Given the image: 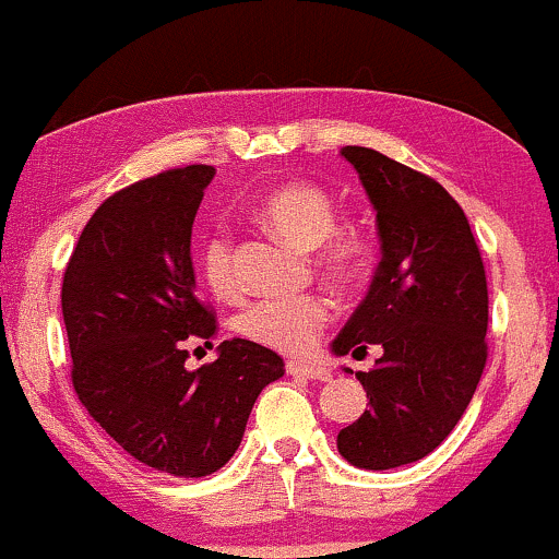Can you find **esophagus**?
Masks as SVG:
<instances>
[{"label":"esophagus","mask_w":559,"mask_h":559,"mask_svg":"<svg viewBox=\"0 0 559 559\" xmlns=\"http://www.w3.org/2000/svg\"><path fill=\"white\" fill-rule=\"evenodd\" d=\"M287 373L298 376V378H309V381H328L330 378V370L325 368V365L296 362V359H290V362H287Z\"/></svg>","instance_id":"34e87169"}]
</instances>
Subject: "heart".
Returning a JSON list of instances; mask_svg holds the SVG:
<instances>
[{
	"mask_svg": "<svg viewBox=\"0 0 559 559\" xmlns=\"http://www.w3.org/2000/svg\"><path fill=\"white\" fill-rule=\"evenodd\" d=\"M263 224L280 237L314 248L320 274L333 285H352L373 261V234L357 221L335 224V200L317 183L290 181L269 191L258 205ZM200 269L210 293L221 301L239 296L237 258L231 234L218 226L202 245ZM330 301L320 293L261 298L237 314V330L245 338L269 349L306 352L330 322Z\"/></svg>",
	"mask_w": 559,
	"mask_h": 559,
	"instance_id": "1",
	"label": "heart"
}]
</instances>
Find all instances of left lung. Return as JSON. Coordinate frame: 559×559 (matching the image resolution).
I'll return each instance as SVG.
<instances>
[{
    "instance_id": "1",
    "label": "left lung",
    "mask_w": 559,
    "mask_h": 559,
    "mask_svg": "<svg viewBox=\"0 0 559 559\" xmlns=\"http://www.w3.org/2000/svg\"><path fill=\"white\" fill-rule=\"evenodd\" d=\"M341 154L373 202L383 258L333 352L383 354L357 373L370 402L338 431V453L394 469L429 455L469 405L488 362V280L464 210L435 178L373 148Z\"/></svg>"
}]
</instances>
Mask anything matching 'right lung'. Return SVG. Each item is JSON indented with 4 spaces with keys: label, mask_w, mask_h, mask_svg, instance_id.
Listing matches in <instances>:
<instances>
[{
    "label": "right lung",
    "mask_w": 559,
    "mask_h": 559,
    "mask_svg": "<svg viewBox=\"0 0 559 559\" xmlns=\"http://www.w3.org/2000/svg\"><path fill=\"white\" fill-rule=\"evenodd\" d=\"M215 167H173L114 191L66 263L61 306L71 383L117 445L176 477L218 472L239 448L258 394L285 376L253 341L218 346L189 370V346L218 333L197 298L191 226Z\"/></svg>",
    "instance_id": "1"
}]
</instances>
